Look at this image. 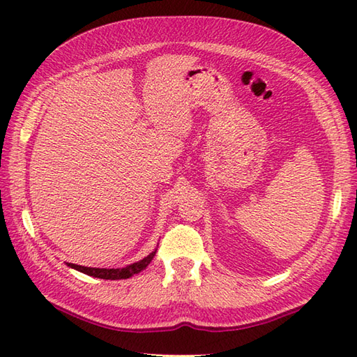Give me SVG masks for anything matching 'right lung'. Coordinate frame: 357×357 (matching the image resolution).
Returning a JSON list of instances; mask_svg holds the SVG:
<instances>
[{"mask_svg": "<svg viewBox=\"0 0 357 357\" xmlns=\"http://www.w3.org/2000/svg\"><path fill=\"white\" fill-rule=\"evenodd\" d=\"M156 254V248L149 254L147 257H144L143 260L135 261L132 264H128L124 268H117V269H106V268H88V266H80V264H74V263H66V266L71 269H76L82 273H86L89 277H96V278H103V280H126L134 277L135 273H139L143 269H146L149 266V263L153 260V257Z\"/></svg>", "mask_w": 357, "mask_h": 357, "instance_id": "add662e5", "label": "right lung"}]
</instances>
